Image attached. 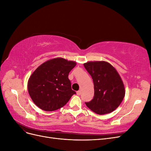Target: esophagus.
I'll return each mask as SVG.
<instances>
[{"label":"esophagus","instance_id":"1","mask_svg":"<svg viewBox=\"0 0 151 151\" xmlns=\"http://www.w3.org/2000/svg\"><path fill=\"white\" fill-rule=\"evenodd\" d=\"M81 91H77V95H81Z\"/></svg>","mask_w":151,"mask_h":151}]
</instances>
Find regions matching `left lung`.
<instances>
[{
	"instance_id": "8db88e82",
	"label": "left lung",
	"mask_w": 151,
	"mask_h": 151,
	"mask_svg": "<svg viewBox=\"0 0 151 151\" xmlns=\"http://www.w3.org/2000/svg\"><path fill=\"white\" fill-rule=\"evenodd\" d=\"M94 83L93 99L85 103L86 106L98 115H104L116 109L125 96L123 81L116 70L104 61L84 63Z\"/></svg>"
}]
</instances>
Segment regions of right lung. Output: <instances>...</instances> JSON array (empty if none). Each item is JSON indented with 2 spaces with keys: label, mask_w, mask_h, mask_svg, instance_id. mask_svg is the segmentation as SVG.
Instances as JSON below:
<instances>
[{
  "label": "right lung",
  "mask_w": 151,
  "mask_h": 151,
  "mask_svg": "<svg viewBox=\"0 0 151 151\" xmlns=\"http://www.w3.org/2000/svg\"><path fill=\"white\" fill-rule=\"evenodd\" d=\"M76 65L74 61L55 58L36 68L28 83L29 94L36 106L43 110L52 111L67 104L76 94L68 77Z\"/></svg>",
  "instance_id": "obj_1"
}]
</instances>
